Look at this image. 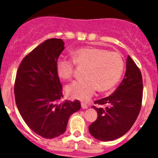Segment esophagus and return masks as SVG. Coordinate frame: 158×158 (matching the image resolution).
<instances>
[{"label":"esophagus","instance_id":"34e87169","mask_svg":"<svg viewBox=\"0 0 158 158\" xmlns=\"http://www.w3.org/2000/svg\"><path fill=\"white\" fill-rule=\"evenodd\" d=\"M81 108H83V109H87V108H88V106H87L86 104H85V103H84V102H82L81 104Z\"/></svg>","mask_w":158,"mask_h":158}]
</instances>
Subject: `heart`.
I'll use <instances>...</instances> for the list:
<instances>
[{"label":"heart","instance_id":"1","mask_svg":"<svg viewBox=\"0 0 158 158\" xmlns=\"http://www.w3.org/2000/svg\"><path fill=\"white\" fill-rule=\"evenodd\" d=\"M73 61L59 57L56 62L57 75L62 79L72 77L74 64L86 66L84 79L68 85L66 92L70 97L86 101L99 88L101 91L112 88L119 81L124 70L122 56L116 52H108L97 48H83L72 52Z\"/></svg>","mask_w":158,"mask_h":158}]
</instances>
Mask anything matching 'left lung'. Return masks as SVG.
<instances>
[{
    "mask_svg": "<svg viewBox=\"0 0 158 158\" xmlns=\"http://www.w3.org/2000/svg\"><path fill=\"white\" fill-rule=\"evenodd\" d=\"M143 88L139 69L128 56L124 79L118 88L109 97L95 101L106 107L94 106L98 115L88 127L90 135L99 140L112 141L129 131L140 110Z\"/></svg>",
    "mask_w": 158,
    "mask_h": 158,
    "instance_id": "1",
    "label": "left lung"
}]
</instances>
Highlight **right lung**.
<instances>
[{"label": "right lung", "instance_id": "1", "mask_svg": "<svg viewBox=\"0 0 158 158\" xmlns=\"http://www.w3.org/2000/svg\"><path fill=\"white\" fill-rule=\"evenodd\" d=\"M60 39L44 41L21 61L15 82V103L29 128L47 139L66 131L68 119L80 109L79 101L64 100L56 70V62L64 50Z\"/></svg>", "mask_w": 158, "mask_h": 158}]
</instances>
